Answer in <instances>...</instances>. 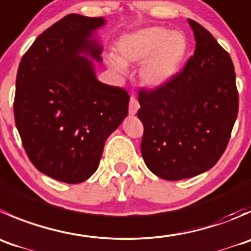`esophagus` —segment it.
I'll return each mask as SVG.
<instances>
[{"mask_svg": "<svg viewBox=\"0 0 251 251\" xmlns=\"http://www.w3.org/2000/svg\"><path fill=\"white\" fill-rule=\"evenodd\" d=\"M138 108H140V104H138L137 99L135 97H131L130 98V103H128V114L130 115H135L137 113Z\"/></svg>", "mask_w": 251, "mask_h": 251, "instance_id": "esophagus-1", "label": "esophagus"}]
</instances>
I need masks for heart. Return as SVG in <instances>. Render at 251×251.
<instances>
[{
    "label": "heart",
    "mask_w": 251,
    "mask_h": 251,
    "mask_svg": "<svg viewBox=\"0 0 251 251\" xmlns=\"http://www.w3.org/2000/svg\"><path fill=\"white\" fill-rule=\"evenodd\" d=\"M119 55L106 56V62L116 72L126 64H140V78L146 86L157 88L172 81L184 65L190 44L181 31L164 26H148L121 36L116 44Z\"/></svg>",
    "instance_id": "heart-1"
}]
</instances>
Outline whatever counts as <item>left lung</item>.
I'll use <instances>...</instances> for the list:
<instances>
[{"mask_svg": "<svg viewBox=\"0 0 251 251\" xmlns=\"http://www.w3.org/2000/svg\"><path fill=\"white\" fill-rule=\"evenodd\" d=\"M195 52L172 81L138 93L141 152L148 169L165 180L211 169L229 142L238 115V89L229 53L189 19Z\"/></svg>", "mask_w": 251, "mask_h": 251, "instance_id": "left-lung-1", "label": "left lung"}]
</instances>
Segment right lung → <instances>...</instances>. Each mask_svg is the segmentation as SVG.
Here are the masks:
<instances>
[{"label": "right lung", "mask_w": 251, "mask_h": 251, "mask_svg": "<svg viewBox=\"0 0 251 251\" xmlns=\"http://www.w3.org/2000/svg\"><path fill=\"white\" fill-rule=\"evenodd\" d=\"M101 17L69 14L40 34L19 64L14 120L39 172L78 184L96 172L104 143L128 111L125 89L97 79L101 46L91 40Z\"/></svg>", "instance_id": "1"}]
</instances>
